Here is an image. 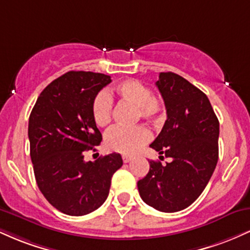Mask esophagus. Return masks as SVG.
<instances>
[{
  "instance_id": "34e87169",
  "label": "esophagus",
  "mask_w": 250,
  "mask_h": 250,
  "mask_svg": "<svg viewBox=\"0 0 250 250\" xmlns=\"http://www.w3.org/2000/svg\"><path fill=\"white\" fill-rule=\"evenodd\" d=\"M131 159H133V157L129 156V155H122V160L125 163H128L129 161H131Z\"/></svg>"
}]
</instances>
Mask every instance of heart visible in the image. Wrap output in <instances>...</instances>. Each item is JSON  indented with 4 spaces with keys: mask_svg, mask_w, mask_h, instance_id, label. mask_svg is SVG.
I'll use <instances>...</instances> for the list:
<instances>
[{
    "mask_svg": "<svg viewBox=\"0 0 250 250\" xmlns=\"http://www.w3.org/2000/svg\"><path fill=\"white\" fill-rule=\"evenodd\" d=\"M117 97L123 102L137 107V115L145 120H155L165 110L162 100L153 95L151 89L139 80L128 79L115 87ZM94 121L99 127H105L113 116V101L107 93H99L93 101ZM150 140V131L145 125L133 128L116 127L105 136V146L109 150L121 154H134Z\"/></svg>",
    "mask_w": 250,
    "mask_h": 250,
    "instance_id": "obj_1",
    "label": "heart"
}]
</instances>
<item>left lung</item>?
Instances as JSON below:
<instances>
[{"instance_id":"8db88e82","label":"left lung","mask_w":250,"mask_h":250,"mask_svg":"<svg viewBox=\"0 0 250 250\" xmlns=\"http://www.w3.org/2000/svg\"><path fill=\"white\" fill-rule=\"evenodd\" d=\"M156 87L167 120L150 147L171 161L149 162L137 188L148 206L175 213L189 207L208 185L219 160L220 123L207 95L182 76L160 73Z\"/></svg>"}]
</instances>
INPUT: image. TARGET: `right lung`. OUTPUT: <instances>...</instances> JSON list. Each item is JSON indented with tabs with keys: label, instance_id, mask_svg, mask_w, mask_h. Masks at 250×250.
Masks as SVG:
<instances>
[{
	"label": "right lung",
	"instance_id": "1",
	"mask_svg": "<svg viewBox=\"0 0 250 250\" xmlns=\"http://www.w3.org/2000/svg\"><path fill=\"white\" fill-rule=\"evenodd\" d=\"M111 82L91 71H68L43 89L29 116L28 136L36 183L57 210L82 216L107 200L111 177L123 161L120 154L84 161L102 135L94 121L93 101Z\"/></svg>",
	"mask_w": 250,
	"mask_h": 250
}]
</instances>
